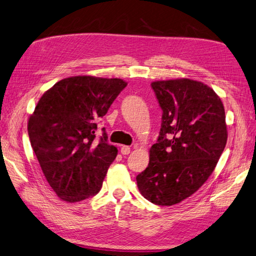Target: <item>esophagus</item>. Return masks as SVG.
I'll return each mask as SVG.
<instances>
[{
	"mask_svg": "<svg viewBox=\"0 0 256 256\" xmlns=\"http://www.w3.org/2000/svg\"><path fill=\"white\" fill-rule=\"evenodd\" d=\"M130 152V148L128 146H122V147H121L122 155H128Z\"/></svg>",
	"mask_w": 256,
	"mask_h": 256,
	"instance_id": "1",
	"label": "esophagus"
}]
</instances>
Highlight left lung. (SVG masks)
<instances>
[{"instance_id": "8db88e82", "label": "left lung", "mask_w": 256, "mask_h": 256, "mask_svg": "<svg viewBox=\"0 0 256 256\" xmlns=\"http://www.w3.org/2000/svg\"><path fill=\"white\" fill-rule=\"evenodd\" d=\"M152 88L162 110V128L136 181L146 200L171 206L194 194L215 169L228 138L224 108L200 82L158 80Z\"/></svg>"}]
</instances>
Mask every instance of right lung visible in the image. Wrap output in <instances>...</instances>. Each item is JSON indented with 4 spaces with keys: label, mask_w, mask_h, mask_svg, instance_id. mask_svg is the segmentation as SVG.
<instances>
[{
    "label": "right lung",
    "mask_w": 256,
    "mask_h": 256,
    "mask_svg": "<svg viewBox=\"0 0 256 256\" xmlns=\"http://www.w3.org/2000/svg\"><path fill=\"white\" fill-rule=\"evenodd\" d=\"M128 82L120 78L74 76L46 90L28 121L32 150L48 183L63 200L75 203L96 195L118 155L97 122Z\"/></svg>",
    "instance_id": "right-lung-1"
}]
</instances>
